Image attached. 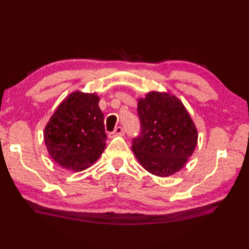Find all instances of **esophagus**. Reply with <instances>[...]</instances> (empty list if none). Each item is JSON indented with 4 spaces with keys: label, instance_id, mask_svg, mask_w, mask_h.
Returning a JSON list of instances; mask_svg holds the SVG:
<instances>
[{
    "label": "esophagus",
    "instance_id": "1",
    "mask_svg": "<svg viewBox=\"0 0 249 249\" xmlns=\"http://www.w3.org/2000/svg\"><path fill=\"white\" fill-rule=\"evenodd\" d=\"M119 135H124V129L121 126H116L115 130L113 132H110L108 134L109 137H114V136H119Z\"/></svg>",
    "mask_w": 249,
    "mask_h": 249
}]
</instances>
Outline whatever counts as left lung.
Wrapping results in <instances>:
<instances>
[{"mask_svg":"<svg viewBox=\"0 0 249 249\" xmlns=\"http://www.w3.org/2000/svg\"><path fill=\"white\" fill-rule=\"evenodd\" d=\"M141 134L132 150L149 173L168 177L184 166L194 152L198 133L190 114L169 92L150 91L137 106Z\"/></svg>","mask_w":249,"mask_h":249,"instance_id":"8db88e82","label":"left lung"}]
</instances>
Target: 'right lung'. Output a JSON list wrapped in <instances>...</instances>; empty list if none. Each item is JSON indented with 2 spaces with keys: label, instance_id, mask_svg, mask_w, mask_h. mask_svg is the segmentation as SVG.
<instances>
[{
  "label": "right lung",
  "instance_id": "obj_1",
  "mask_svg": "<svg viewBox=\"0 0 249 249\" xmlns=\"http://www.w3.org/2000/svg\"><path fill=\"white\" fill-rule=\"evenodd\" d=\"M96 93L73 91L59 104L43 132L55 163L72 171L88 168L106 149L103 113Z\"/></svg>",
  "mask_w": 249,
  "mask_h": 249
}]
</instances>
